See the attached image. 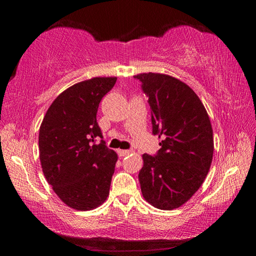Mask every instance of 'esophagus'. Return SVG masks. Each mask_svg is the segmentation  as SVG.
I'll use <instances>...</instances> for the list:
<instances>
[{"mask_svg": "<svg viewBox=\"0 0 256 256\" xmlns=\"http://www.w3.org/2000/svg\"><path fill=\"white\" fill-rule=\"evenodd\" d=\"M131 152H132V150H118V154L120 157H124V156H126Z\"/></svg>", "mask_w": 256, "mask_h": 256, "instance_id": "1", "label": "esophagus"}]
</instances>
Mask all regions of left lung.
Instances as JSON below:
<instances>
[{
    "label": "left lung",
    "instance_id": "left-lung-1",
    "mask_svg": "<svg viewBox=\"0 0 256 256\" xmlns=\"http://www.w3.org/2000/svg\"><path fill=\"white\" fill-rule=\"evenodd\" d=\"M134 78L149 98L152 133L162 146L154 156H142V196L157 209H176L200 188L210 170L214 132L209 115L196 94L176 78L152 72Z\"/></svg>",
    "mask_w": 256,
    "mask_h": 256
}]
</instances>
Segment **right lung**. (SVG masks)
<instances>
[{"mask_svg": "<svg viewBox=\"0 0 256 256\" xmlns=\"http://www.w3.org/2000/svg\"><path fill=\"white\" fill-rule=\"evenodd\" d=\"M116 80L92 78L73 84L52 102L40 125L42 172L60 200L76 210H92L110 194L118 154L102 140L97 110Z\"/></svg>", "mask_w": 256, "mask_h": 256, "instance_id": "obj_1", "label": "right lung"}]
</instances>
